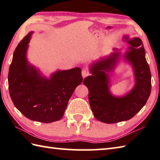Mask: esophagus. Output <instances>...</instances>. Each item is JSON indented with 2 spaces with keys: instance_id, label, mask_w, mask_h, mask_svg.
I'll list each match as a JSON object with an SVG mask.
<instances>
[{
  "instance_id": "obj_1",
  "label": "esophagus",
  "mask_w": 160,
  "mask_h": 160,
  "mask_svg": "<svg viewBox=\"0 0 160 160\" xmlns=\"http://www.w3.org/2000/svg\"><path fill=\"white\" fill-rule=\"evenodd\" d=\"M81 74H82V77L83 78H85V77H86L88 76H89L90 75V73H89V72L88 71V70H82V72H81Z\"/></svg>"
}]
</instances>
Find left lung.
Instances as JSON below:
<instances>
[{"mask_svg":"<svg viewBox=\"0 0 160 160\" xmlns=\"http://www.w3.org/2000/svg\"><path fill=\"white\" fill-rule=\"evenodd\" d=\"M123 39L130 45L124 58L134 69V88L123 97H115L110 92L107 72L112 71L119 61L120 53L117 52L92 64V75L83 80V84L88 88V99L94 117L106 123L131 119L144 107L151 94V74L142 40L138 37L129 38L128 36Z\"/></svg>","mask_w":160,"mask_h":160,"instance_id":"8db88e82","label":"left lung"}]
</instances>
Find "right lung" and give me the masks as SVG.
Wrapping results in <instances>:
<instances>
[{
	"label": "right lung",
	"instance_id": "1",
	"mask_svg": "<svg viewBox=\"0 0 160 160\" xmlns=\"http://www.w3.org/2000/svg\"><path fill=\"white\" fill-rule=\"evenodd\" d=\"M30 32L18 43L8 74L9 92L16 108L27 118L51 123L62 118L68 101L83 81L80 68L58 70L50 79L28 64L26 53Z\"/></svg>",
	"mask_w": 160,
	"mask_h": 160
}]
</instances>
